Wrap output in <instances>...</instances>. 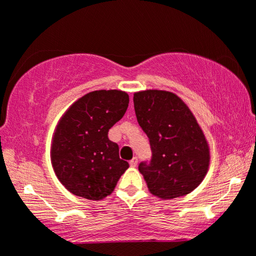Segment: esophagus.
Masks as SVG:
<instances>
[{"mask_svg": "<svg viewBox=\"0 0 256 256\" xmlns=\"http://www.w3.org/2000/svg\"><path fill=\"white\" fill-rule=\"evenodd\" d=\"M138 160L136 158V157H134V158H132L130 162H129V164H130V166H132V168H135L136 166H138Z\"/></svg>", "mask_w": 256, "mask_h": 256, "instance_id": "1", "label": "esophagus"}]
</instances>
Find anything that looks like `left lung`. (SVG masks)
Returning a JSON list of instances; mask_svg holds the SVG:
<instances>
[{"instance_id": "obj_1", "label": "left lung", "mask_w": 256, "mask_h": 256, "mask_svg": "<svg viewBox=\"0 0 256 256\" xmlns=\"http://www.w3.org/2000/svg\"><path fill=\"white\" fill-rule=\"evenodd\" d=\"M134 108L152 148L150 162L138 166L150 194L160 199L190 194L210 166L208 143L190 108L174 93L160 90L136 92Z\"/></svg>"}]
</instances>
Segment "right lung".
<instances>
[{
  "mask_svg": "<svg viewBox=\"0 0 256 256\" xmlns=\"http://www.w3.org/2000/svg\"><path fill=\"white\" fill-rule=\"evenodd\" d=\"M128 104L129 96L122 90H93L60 118L52 138L51 163L71 194L90 200L104 199L129 168L118 156V146L108 138Z\"/></svg>",
  "mask_w": 256,
  "mask_h": 256,
  "instance_id": "right-lung-1",
  "label": "right lung"
}]
</instances>
